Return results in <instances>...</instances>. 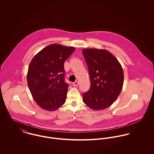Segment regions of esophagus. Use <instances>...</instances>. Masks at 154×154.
<instances>
[{
	"label": "esophagus",
	"instance_id": "34e87169",
	"mask_svg": "<svg viewBox=\"0 0 154 154\" xmlns=\"http://www.w3.org/2000/svg\"><path fill=\"white\" fill-rule=\"evenodd\" d=\"M78 81H75V82H73V86H75V87H77L78 85Z\"/></svg>",
	"mask_w": 154,
	"mask_h": 154
}]
</instances>
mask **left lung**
Listing matches in <instances>:
<instances>
[{"label": "left lung", "mask_w": 154, "mask_h": 154, "mask_svg": "<svg viewBox=\"0 0 154 154\" xmlns=\"http://www.w3.org/2000/svg\"><path fill=\"white\" fill-rule=\"evenodd\" d=\"M91 79V88L83 94L84 103L94 110L106 109L116 100L123 85L122 65L109 51L82 50Z\"/></svg>", "instance_id": "obj_1"}]
</instances>
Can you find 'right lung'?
<instances>
[{
    "label": "right lung",
    "instance_id": "right-lung-1",
    "mask_svg": "<svg viewBox=\"0 0 154 154\" xmlns=\"http://www.w3.org/2000/svg\"><path fill=\"white\" fill-rule=\"evenodd\" d=\"M75 50L73 47L50 44L30 62L28 85L32 98L43 109L54 111L65 103L69 85L64 80V62Z\"/></svg>",
    "mask_w": 154,
    "mask_h": 154
}]
</instances>
